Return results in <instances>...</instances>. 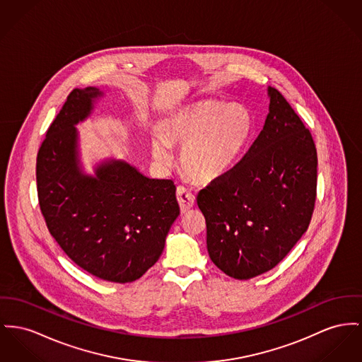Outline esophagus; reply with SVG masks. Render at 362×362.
<instances>
[{
    "label": "esophagus",
    "instance_id": "obj_1",
    "mask_svg": "<svg viewBox=\"0 0 362 362\" xmlns=\"http://www.w3.org/2000/svg\"><path fill=\"white\" fill-rule=\"evenodd\" d=\"M177 200H178V204H180V209H181L182 214L189 211L192 209L193 204H194V196L184 187L177 188Z\"/></svg>",
    "mask_w": 362,
    "mask_h": 362
}]
</instances>
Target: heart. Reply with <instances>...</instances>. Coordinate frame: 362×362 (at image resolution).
I'll list each match as a JSON object with an SVG mask.
<instances>
[{"instance_id":"obj_1","label":"heart","mask_w":362,"mask_h":362,"mask_svg":"<svg viewBox=\"0 0 362 362\" xmlns=\"http://www.w3.org/2000/svg\"><path fill=\"white\" fill-rule=\"evenodd\" d=\"M254 132V117L241 103L206 100L181 107L151 137L153 160L169 168L171 146H182L180 168L196 184H211L236 166Z\"/></svg>"}]
</instances>
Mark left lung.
Here are the masks:
<instances>
[{
    "mask_svg": "<svg viewBox=\"0 0 362 362\" xmlns=\"http://www.w3.org/2000/svg\"><path fill=\"white\" fill-rule=\"evenodd\" d=\"M264 129L240 162L197 194L207 251L229 277L248 280L277 265L308 230L315 202L317 151L310 132L267 86Z\"/></svg>",
    "mask_w": 362,
    "mask_h": 362,
    "instance_id": "left-lung-1",
    "label": "left lung"
}]
</instances>
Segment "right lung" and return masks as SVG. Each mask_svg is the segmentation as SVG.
<instances>
[{
    "label": "right lung",
    "instance_id": "1",
    "mask_svg": "<svg viewBox=\"0 0 362 362\" xmlns=\"http://www.w3.org/2000/svg\"><path fill=\"white\" fill-rule=\"evenodd\" d=\"M103 97L95 86L69 95L38 151L37 188L49 232L69 258L123 284L156 264L180 207L171 180L149 178L126 160L105 158L86 173L76 124Z\"/></svg>",
    "mask_w": 362,
    "mask_h": 362
}]
</instances>
